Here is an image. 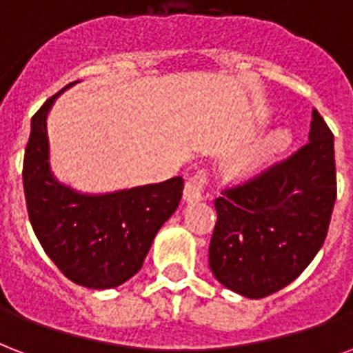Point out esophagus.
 <instances>
[{"label": "esophagus", "instance_id": "34e87169", "mask_svg": "<svg viewBox=\"0 0 353 353\" xmlns=\"http://www.w3.org/2000/svg\"><path fill=\"white\" fill-rule=\"evenodd\" d=\"M207 185V174L205 172H198L192 177H188V181L185 183V190H183V198L187 203H196V201L205 200V190Z\"/></svg>", "mask_w": 353, "mask_h": 353}]
</instances>
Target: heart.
Returning <instances> with one entry per match:
<instances>
[{
    "mask_svg": "<svg viewBox=\"0 0 353 353\" xmlns=\"http://www.w3.org/2000/svg\"><path fill=\"white\" fill-rule=\"evenodd\" d=\"M289 142L290 134L287 133L285 129H276V131H272L270 134H266L254 152L248 153V155H244L242 159H239L233 172H235V174H241V176H246V174H254V172L261 170V168L265 165H268L272 159L278 157L279 153L289 146Z\"/></svg>",
    "mask_w": 353,
    "mask_h": 353,
    "instance_id": "heart-1",
    "label": "heart"
}]
</instances>
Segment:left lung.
Listing matches in <instances>:
<instances>
[{
  "mask_svg": "<svg viewBox=\"0 0 353 353\" xmlns=\"http://www.w3.org/2000/svg\"><path fill=\"white\" fill-rule=\"evenodd\" d=\"M335 198L333 133L313 109L305 146L214 200V278L255 300L292 283L326 241Z\"/></svg>",
  "mask_w": 353,
  "mask_h": 353,
  "instance_id": "left-lung-1",
  "label": "left lung"
}]
</instances>
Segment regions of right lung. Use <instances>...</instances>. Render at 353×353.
Here are the masks:
<instances>
[{
	"label": "right lung",
	"instance_id": "obj_1",
	"mask_svg": "<svg viewBox=\"0 0 353 353\" xmlns=\"http://www.w3.org/2000/svg\"><path fill=\"white\" fill-rule=\"evenodd\" d=\"M61 92L46 99L31 120L23 157L29 220L48 257L66 278L88 289H114L142 268L157 231L179 205L183 177L109 194H83L57 181L46 120Z\"/></svg>",
	"mask_w": 353,
	"mask_h": 353
}]
</instances>
